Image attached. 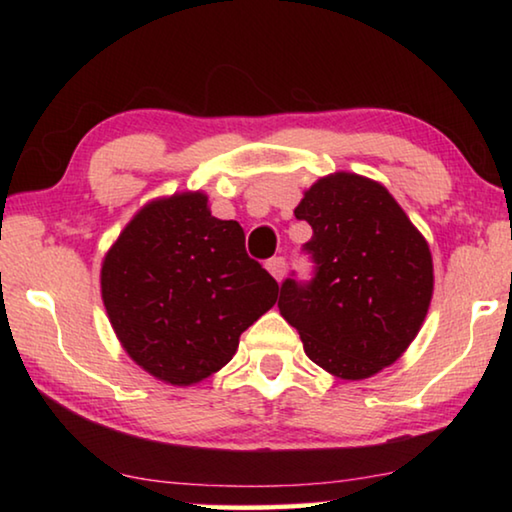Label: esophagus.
Segmentation results:
<instances>
[{
  "mask_svg": "<svg viewBox=\"0 0 512 512\" xmlns=\"http://www.w3.org/2000/svg\"><path fill=\"white\" fill-rule=\"evenodd\" d=\"M266 268L277 282H282L284 273H287V262H284V257H273V259H268V262H266Z\"/></svg>",
  "mask_w": 512,
  "mask_h": 512,
  "instance_id": "esophagus-1",
  "label": "esophagus"
}]
</instances>
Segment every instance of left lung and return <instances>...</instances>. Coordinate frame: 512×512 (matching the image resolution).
<instances>
[{"label":"left lung","mask_w":512,"mask_h":512,"mask_svg":"<svg viewBox=\"0 0 512 512\" xmlns=\"http://www.w3.org/2000/svg\"><path fill=\"white\" fill-rule=\"evenodd\" d=\"M296 219L314 230L309 284L287 280L282 318L298 329L307 357L329 375L359 381L402 357L433 296L427 239L388 189L336 171L305 189Z\"/></svg>","instance_id":"1"}]
</instances>
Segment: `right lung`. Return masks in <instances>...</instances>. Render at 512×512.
Masks as SVG:
<instances>
[{
  "instance_id": "obj_1",
  "label": "right lung",
  "mask_w": 512,
  "mask_h": 512,
  "mask_svg": "<svg viewBox=\"0 0 512 512\" xmlns=\"http://www.w3.org/2000/svg\"><path fill=\"white\" fill-rule=\"evenodd\" d=\"M277 291L246 255L241 225L212 216L205 192L153 198L101 262V300L121 348L171 386L219 372Z\"/></svg>"
}]
</instances>
